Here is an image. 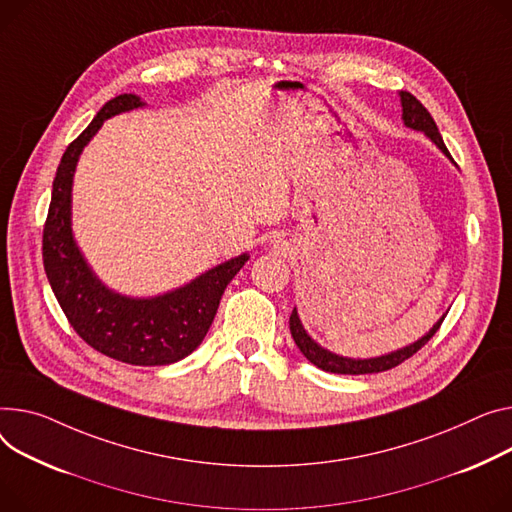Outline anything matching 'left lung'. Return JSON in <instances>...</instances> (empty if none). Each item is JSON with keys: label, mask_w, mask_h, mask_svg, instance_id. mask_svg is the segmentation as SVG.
Returning a JSON list of instances; mask_svg holds the SVG:
<instances>
[{"label": "left lung", "mask_w": 512, "mask_h": 512, "mask_svg": "<svg viewBox=\"0 0 512 512\" xmlns=\"http://www.w3.org/2000/svg\"><path fill=\"white\" fill-rule=\"evenodd\" d=\"M399 100H401V111H403L401 113L403 125L414 129V131H422L426 138L453 162L445 142H442V135L438 133V127H436L432 115L426 111V107L422 105V102L414 94L405 92V90L399 92ZM445 317L447 315H442L432 325V329L418 339V342L405 346V348H399L395 352L383 354V356H374V358H346V356L333 354L327 348L319 346L315 339L309 333H306V329L302 327V321L298 317L296 306H294V311L290 315V333L294 337V344L304 354V358L309 360L311 364H315L317 368H321L325 372H335V374H370V372H383V370L395 368L403 360L414 356L424 344H428V339L438 331V327H440V323H442V319H445Z\"/></svg>", "instance_id": "obj_1"}]
</instances>
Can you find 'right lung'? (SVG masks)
Segmentation results:
<instances>
[{
  "label": "right lung",
  "instance_id": "1",
  "mask_svg": "<svg viewBox=\"0 0 512 512\" xmlns=\"http://www.w3.org/2000/svg\"><path fill=\"white\" fill-rule=\"evenodd\" d=\"M138 94H119L67 146L53 181L43 230V263L67 321L96 352L133 366H164L187 358L206 337L230 280L249 261L232 257L189 284L158 296H125L102 284L72 230V187L82 150L107 119L142 109Z\"/></svg>",
  "mask_w": 512,
  "mask_h": 512
}]
</instances>
